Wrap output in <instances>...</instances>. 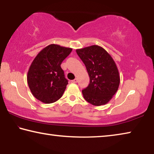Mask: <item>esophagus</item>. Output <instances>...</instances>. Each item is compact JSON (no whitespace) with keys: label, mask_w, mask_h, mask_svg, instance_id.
I'll list each match as a JSON object with an SVG mask.
<instances>
[{"label":"esophagus","mask_w":154,"mask_h":154,"mask_svg":"<svg viewBox=\"0 0 154 154\" xmlns=\"http://www.w3.org/2000/svg\"><path fill=\"white\" fill-rule=\"evenodd\" d=\"M72 83H76L77 82V79H73L72 81Z\"/></svg>","instance_id":"obj_1"}]
</instances>
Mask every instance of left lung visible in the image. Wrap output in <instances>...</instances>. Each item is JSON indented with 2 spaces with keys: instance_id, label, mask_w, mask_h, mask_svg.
Returning <instances> with one entry per match:
<instances>
[{
  "instance_id": "1",
  "label": "left lung",
  "mask_w": 154,
  "mask_h": 154,
  "mask_svg": "<svg viewBox=\"0 0 154 154\" xmlns=\"http://www.w3.org/2000/svg\"><path fill=\"white\" fill-rule=\"evenodd\" d=\"M90 77V83L82 90L83 98L94 106L106 105L118 90L120 77L113 58L102 47L91 45L76 49Z\"/></svg>"
}]
</instances>
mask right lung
I'll use <instances>...</instances> for the list:
<instances>
[{"label": "right lung", "mask_w": 154, "mask_h": 154, "mask_svg": "<svg viewBox=\"0 0 154 154\" xmlns=\"http://www.w3.org/2000/svg\"><path fill=\"white\" fill-rule=\"evenodd\" d=\"M72 50V48L51 44L33 60L28 71L27 82L31 93L37 100L49 104L62 97L68 80L60 65Z\"/></svg>", "instance_id": "1"}]
</instances>
